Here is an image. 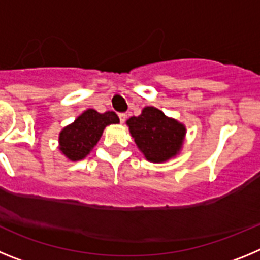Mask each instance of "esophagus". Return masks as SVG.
<instances>
[{
	"label": "esophagus",
	"mask_w": 260,
	"mask_h": 260,
	"mask_svg": "<svg viewBox=\"0 0 260 260\" xmlns=\"http://www.w3.org/2000/svg\"><path fill=\"white\" fill-rule=\"evenodd\" d=\"M118 117H119V121H121V123L125 122L126 118H127V116H126L125 113H119V114H118Z\"/></svg>",
	"instance_id": "1"
}]
</instances>
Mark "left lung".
Wrapping results in <instances>:
<instances>
[{
  "label": "left lung",
  "mask_w": 260,
  "mask_h": 260,
  "mask_svg": "<svg viewBox=\"0 0 260 260\" xmlns=\"http://www.w3.org/2000/svg\"><path fill=\"white\" fill-rule=\"evenodd\" d=\"M126 123L135 144L148 161L164 162L182 148L186 127L157 108H143L141 116L128 118Z\"/></svg>",
  "instance_id": "8db88e82"
}]
</instances>
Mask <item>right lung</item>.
Masks as SVG:
<instances>
[{"label":"right lung","mask_w":260,"mask_h":260,"mask_svg":"<svg viewBox=\"0 0 260 260\" xmlns=\"http://www.w3.org/2000/svg\"><path fill=\"white\" fill-rule=\"evenodd\" d=\"M118 122L119 118L114 112L99 113L95 109H87L74 122L61 130L59 151L71 161L82 160L92 151L104 128L110 123Z\"/></svg>","instance_id":"right-lung-1"}]
</instances>
